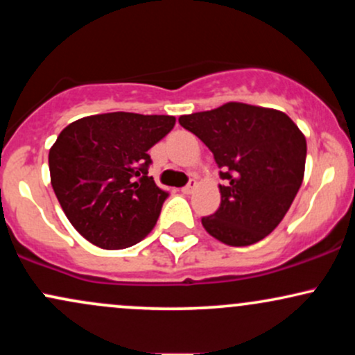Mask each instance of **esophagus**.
Wrapping results in <instances>:
<instances>
[{"mask_svg": "<svg viewBox=\"0 0 355 355\" xmlns=\"http://www.w3.org/2000/svg\"><path fill=\"white\" fill-rule=\"evenodd\" d=\"M195 189H197V180H195V178H191V180L189 182V185L183 187L182 191H183V193L189 195V193H191V191H193Z\"/></svg>", "mask_w": 355, "mask_h": 355, "instance_id": "1", "label": "esophagus"}]
</instances>
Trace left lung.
Returning a JSON list of instances; mask_svg holds the SVG:
<instances>
[{"label":"left lung","instance_id":"obj_1","mask_svg":"<svg viewBox=\"0 0 355 355\" xmlns=\"http://www.w3.org/2000/svg\"><path fill=\"white\" fill-rule=\"evenodd\" d=\"M214 153L225 185L202 225L230 247L266 239L282 222L304 180L307 141L284 112L230 103L178 118Z\"/></svg>","mask_w":355,"mask_h":355}]
</instances>
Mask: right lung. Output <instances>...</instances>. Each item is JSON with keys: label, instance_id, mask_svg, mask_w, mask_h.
<instances>
[{"label": "right lung", "instance_id": "obj_1", "mask_svg": "<svg viewBox=\"0 0 355 355\" xmlns=\"http://www.w3.org/2000/svg\"><path fill=\"white\" fill-rule=\"evenodd\" d=\"M173 125L170 115L113 112L63 128L48 155L51 187L81 237L118 250L152 232L168 193L148 177L146 152Z\"/></svg>", "mask_w": 355, "mask_h": 355}]
</instances>
